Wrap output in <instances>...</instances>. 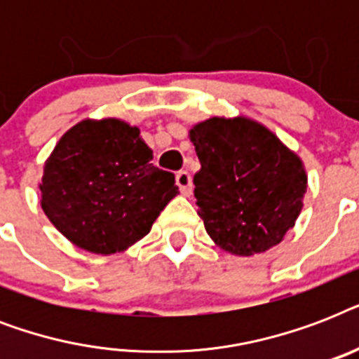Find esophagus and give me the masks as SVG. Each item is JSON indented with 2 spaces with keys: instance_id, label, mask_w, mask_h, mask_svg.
I'll list each match as a JSON object with an SVG mask.
<instances>
[{
  "instance_id": "34e87169",
  "label": "esophagus",
  "mask_w": 359,
  "mask_h": 359,
  "mask_svg": "<svg viewBox=\"0 0 359 359\" xmlns=\"http://www.w3.org/2000/svg\"><path fill=\"white\" fill-rule=\"evenodd\" d=\"M177 186L182 196H190L191 190H194V184H191V175L188 171H179L177 173Z\"/></svg>"
}]
</instances>
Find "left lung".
<instances>
[{
	"mask_svg": "<svg viewBox=\"0 0 359 359\" xmlns=\"http://www.w3.org/2000/svg\"><path fill=\"white\" fill-rule=\"evenodd\" d=\"M188 135L201 162L194 175L197 214L214 244L238 257L278 245L304 208L302 158L244 115L210 117Z\"/></svg>",
	"mask_w": 359,
	"mask_h": 359,
	"instance_id": "8db88e82",
	"label": "left lung"
}]
</instances>
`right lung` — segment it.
Here are the masks:
<instances>
[{"mask_svg": "<svg viewBox=\"0 0 359 359\" xmlns=\"http://www.w3.org/2000/svg\"><path fill=\"white\" fill-rule=\"evenodd\" d=\"M151 160L137 126L115 117L80 121L44 162L42 210L80 250L97 255L126 251L151 233L179 194L175 175Z\"/></svg>", "mask_w": 359, "mask_h": 359, "instance_id": "1", "label": "right lung"}]
</instances>
